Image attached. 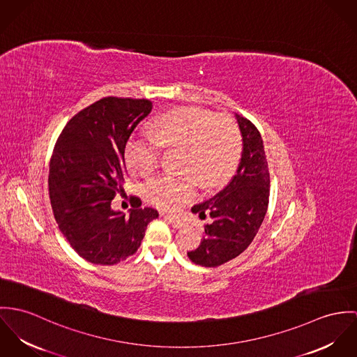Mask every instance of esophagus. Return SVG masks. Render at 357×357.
<instances>
[{
    "label": "esophagus",
    "mask_w": 357,
    "mask_h": 357,
    "mask_svg": "<svg viewBox=\"0 0 357 357\" xmlns=\"http://www.w3.org/2000/svg\"><path fill=\"white\" fill-rule=\"evenodd\" d=\"M162 218L168 222V223H171L172 225V227H175V229H181V227H183L185 226V222L182 220V219H179V218H176V216H171V215H162Z\"/></svg>",
    "instance_id": "1"
}]
</instances>
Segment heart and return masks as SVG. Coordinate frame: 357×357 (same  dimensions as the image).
<instances>
[{"mask_svg": "<svg viewBox=\"0 0 357 357\" xmlns=\"http://www.w3.org/2000/svg\"><path fill=\"white\" fill-rule=\"evenodd\" d=\"M153 138H131L126 146L127 165L141 176L152 175L161 146L185 149L181 178L159 176L145 186L146 199L162 211H176L196 196L197 185L212 190L236 172L242 155L237 123L197 107L174 108L152 123Z\"/></svg>", "mask_w": 357, "mask_h": 357, "instance_id": "b5f03b06", "label": "heart"}]
</instances>
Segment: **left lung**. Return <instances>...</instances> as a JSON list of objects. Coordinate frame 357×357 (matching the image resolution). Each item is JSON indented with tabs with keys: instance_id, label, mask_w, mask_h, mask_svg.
Listing matches in <instances>:
<instances>
[{
	"instance_id": "1",
	"label": "left lung",
	"mask_w": 357,
	"mask_h": 357,
	"mask_svg": "<svg viewBox=\"0 0 357 357\" xmlns=\"http://www.w3.org/2000/svg\"><path fill=\"white\" fill-rule=\"evenodd\" d=\"M243 149L237 172L216 196L192 208L204 226V238L189 259L202 267H218L239 256L257 234L270 198V172L261 135L250 120L236 115Z\"/></svg>"
}]
</instances>
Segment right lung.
I'll return each instance as SVG.
<instances>
[{"label":"right lung","instance_id":"obj_1","mask_svg":"<svg viewBox=\"0 0 357 357\" xmlns=\"http://www.w3.org/2000/svg\"><path fill=\"white\" fill-rule=\"evenodd\" d=\"M152 111L149 100L105 97L63 128L49 164V197L60 231L93 264L112 266L132 256L148 225L159 216L130 197L126 216L111 202L126 181V144Z\"/></svg>","mask_w":357,"mask_h":357}]
</instances>
